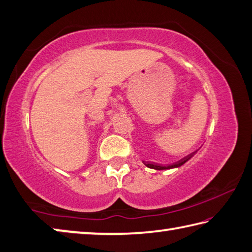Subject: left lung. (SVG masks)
Returning <instances> with one entry per match:
<instances>
[{
    "label": "left lung",
    "instance_id": "obj_1",
    "mask_svg": "<svg viewBox=\"0 0 252 252\" xmlns=\"http://www.w3.org/2000/svg\"><path fill=\"white\" fill-rule=\"evenodd\" d=\"M194 153H191V154H189L188 156L184 157V158L174 162V164H169V165H166V166H162V165H159V164H152V162H147V164H145L149 168H153V169H156V170H164V169H171V168H177V167H180L181 165H184L185 162L188 161L192 156L194 155Z\"/></svg>",
    "mask_w": 252,
    "mask_h": 252
}]
</instances>
